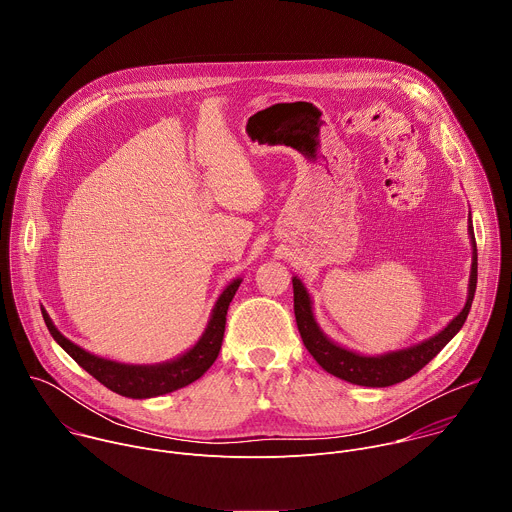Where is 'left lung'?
I'll use <instances>...</instances> for the list:
<instances>
[{"instance_id":"1","label":"left lung","mask_w":512,"mask_h":512,"mask_svg":"<svg viewBox=\"0 0 512 512\" xmlns=\"http://www.w3.org/2000/svg\"><path fill=\"white\" fill-rule=\"evenodd\" d=\"M468 235L472 245V267H470V281H468V298L462 312L444 330L433 334L431 338L419 344L383 352V354H373V356L362 354L346 346H340L338 342L328 338L322 332L320 324L316 322L314 304L306 285L298 275L291 277V283H294V312H296L298 330L308 352L316 358L320 367L326 373L360 387H391L419 373L425 364L460 332L472 308L476 279H478V253H476L472 216H468Z\"/></svg>"}]
</instances>
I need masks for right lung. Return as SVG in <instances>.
<instances>
[{
    "label": "right lung",
    "instance_id": "add662e5",
    "mask_svg": "<svg viewBox=\"0 0 512 512\" xmlns=\"http://www.w3.org/2000/svg\"><path fill=\"white\" fill-rule=\"evenodd\" d=\"M241 277L233 279L223 294L218 296L208 324L198 338V342L188 348L184 354L156 364H127L109 360L103 356H97L72 340H68L60 330L54 326L48 312L42 308L44 322L52 334V338L62 346V350L75 358L81 367L93 375L101 385L111 389L117 395L129 397V399H150L160 397L172 391H178L196 379H200L216 360L218 352H221L223 336H225V324H227V310L233 302L237 289L241 285Z\"/></svg>",
    "mask_w": 512,
    "mask_h": 512
}]
</instances>
